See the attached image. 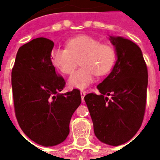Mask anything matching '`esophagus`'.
Segmentation results:
<instances>
[{"mask_svg": "<svg viewBox=\"0 0 160 160\" xmlns=\"http://www.w3.org/2000/svg\"><path fill=\"white\" fill-rule=\"evenodd\" d=\"M86 95V92L85 91H80V95H81V99H82V101H84V97Z\"/></svg>", "mask_w": 160, "mask_h": 160, "instance_id": "34e87169", "label": "esophagus"}]
</instances>
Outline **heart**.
<instances>
[{
    "label": "heart",
    "mask_w": 160,
    "mask_h": 160,
    "mask_svg": "<svg viewBox=\"0 0 160 160\" xmlns=\"http://www.w3.org/2000/svg\"><path fill=\"white\" fill-rule=\"evenodd\" d=\"M51 60L54 66L65 75L72 72L80 60L82 67L70 75L68 84L70 87L84 90L92 83L95 74L101 76L112 70L116 52L110 45L100 44L92 36L81 35L68 40L66 48H54Z\"/></svg>",
    "instance_id": "b5f03b06"
}]
</instances>
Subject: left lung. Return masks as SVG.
Here are the masks:
<instances>
[{"instance_id":"1","label":"left lung","mask_w":160,"mask_h":160,"mask_svg":"<svg viewBox=\"0 0 160 160\" xmlns=\"http://www.w3.org/2000/svg\"><path fill=\"white\" fill-rule=\"evenodd\" d=\"M117 60L97 85L100 95L85 96L97 139L118 146L131 139L141 126L146 105L148 70L139 46L121 36H109Z\"/></svg>"}]
</instances>
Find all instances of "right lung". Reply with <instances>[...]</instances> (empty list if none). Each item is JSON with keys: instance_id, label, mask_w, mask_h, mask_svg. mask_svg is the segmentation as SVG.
I'll return each instance as SVG.
<instances>
[{"instance_id": "right-lung-1", "label": "right lung", "mask_w": 160, "mask_h": 160, "mask_svg": "<svg viewBox=\"0 0 160 160\" xmlns=\"http://www.w3.org/2000/svg\"><path fill=\"white\" fill-rule=\"evenodd\" d=\"M54 42L34 39L19 48L11 72L16 119L22 131L42 146L62 143L72 114L81 103L80 90L60 93L65 81L51 60Z\"/></svg>"}]
</instances>
